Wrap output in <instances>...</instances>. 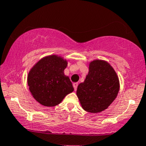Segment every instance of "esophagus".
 Returning a JSON list of instances; mask_svg holds the SVG:
<instances>
[{
	"label": "esophagus",
	"instance_id": "1",
	"mask_svg": "<svg viewBox=\"0 0 146 146\" xmlns=\"http://www.w3.org/2000/svg\"><path fill=\"white\" fill-rule=\"evenodd\" d=\"M73 87H74V90H77L78 85V84L77 83V82H74V83L73 84Z\"/></svg>",
	"mask_w": 146,
	"mask_h": 146
}]
</instances>
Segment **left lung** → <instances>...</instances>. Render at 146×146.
<instances>
[{
  "label": "left lung",
  "mask_w": 146,
  "mask_h": 146,
  "mask_svg": "<svg viewBox=\"0 0 146 146\" xmlns=\"http://www.w3.org/2000/svg\"><path fill=\"white\" fill-rule=\"evenodd\" d=\"M119 82L109 63L96 59L89 66V73L78 86L77 96L82 108L92 113L106 109L117 97Z\"/></svg>",
  "instance_id": "8db88e82"
}]
</instances>
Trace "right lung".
Returning a JSON list of instances; mask_svg holds the SVG:
<instances>
[{"label":"right lung","instance_id":"add662e5","mask_svg":"<svg viewBox=\"0 0 146 146\" xmlns=\"http://www.w3.org/2000/svg\"><path fill=\"white\" fill-rule=\"evenodd\" d=\"M68 62L57 55H50L38 61L30 70L27 82L29 90L38 103L55 106L74 90L64 69Z\"/></svg>","mask_w":146,"mask_h":146}]
</instances>
